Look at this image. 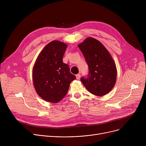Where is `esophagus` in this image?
Returning a JSON list of instances; mask_svg holds the SVG:
<instances>
[{"label": "esophagus", "instance_id": "obj_1", "mask_svg": "<svg viewBox=\"0 0 146 146\" xmlns=\"http://www.w3.org/2000/svg\"><path fill=\"white\" fill-rule=\"evenodd\" d=\"M76 79H80V74H76Z\"/></svg>", "mask_w": 146, "mask_h": 146}]
</instances>
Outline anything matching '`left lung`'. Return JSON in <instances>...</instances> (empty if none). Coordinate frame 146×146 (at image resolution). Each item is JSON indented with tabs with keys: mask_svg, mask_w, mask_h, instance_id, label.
I'll return each instance as SVG.
<instances>
[{
	"mask_svg": "<svg viewBox=\"0 0 146 146\" xmlns=\"http://www.w3.org/2000/svg\"><path fill=\"white\" fill-rule=\"evenodd\" d=\"M89 67L88 78L80 80L90 93L102 96L110 92L116 83V65L104 45L94 38L88 37L78 45Z\"/></svg>",
	"mask_w": 146,
	"mask_h": 146,
	"instance_id": "obj_1",
	"label": "left lung"
}]
</instances>
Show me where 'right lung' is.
<instances>
[{
  "instance_id": "1",
  "label": "right lung",
  "mask_w": 146,
  "mask_h": 146,
  "mask_svg": "<svg viewBox=\"0 0 146 146\" xmlns=\"http://www.w3.org/2000/svg\"><path fill=\"white\" fill-rule=\"evenodd\" d=\"M67 45L59 41L48 43L38 55L33 70V79L38 95L44 100L57 103L67 94L76 76L63 62Z\"/></svg>"
}]
</instances>
